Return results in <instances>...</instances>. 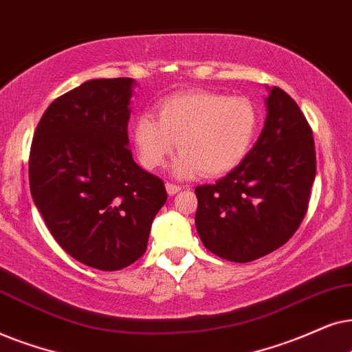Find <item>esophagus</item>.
<instances>
[{
	"label": "esophagus",
	"instance_id": "34e87169",
	"mask_svg": "<svg viewBox=\"0 0 352 352\" xmlns=\"http://www.w3.org/2000/svg\"><path fill=\"white\" fill-rule=\"evenodd\" d=\"M166 190H167V193L170 195V196H173V195H177L179 193V191L182 190L179 185H173V184H166Z\"/></svg>",
	"mask_w": 352,
	"mask_h": 352
}]
</instances>
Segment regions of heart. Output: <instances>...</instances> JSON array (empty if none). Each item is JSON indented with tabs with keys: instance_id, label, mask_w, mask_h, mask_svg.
Segmentation results:
<instances>
[{
	"instance_id": "1",
	"label": "heart",
	"mask_w": 352,
	"mask_h": 352,
	"mask_svg": "<svg viewBox=\"0 0 352 352\" xmlns=\"http://www.w3.org/2000/svg\"><path fill=\"white\" fill-rule=\"evenodd\" d=\"M154 116H138L132 142L142 166L162 167L179 143L177 177H220L245 161L254 144L261 116L246 96L186 91L159 102Z\"/></svg>"
}]
</instances>
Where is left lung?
<instances>
[{"instance_id": "8db88e82", "label": "left lung", "mask_w": 352, "mask_h": 352, "mask_svg": "<svg viewBox=\"0 0 352 352\" xmlns=\"http://www.w3.org/2000/svg\"><path fill=\"white\" fill-rule=\"evenodd\" d=\"M267 91L264 129L245 161L217 184L195 190L201 241L232 262L256 261L283 246L306 215L316 179L306 117L282 88Z\"/></svg>"}]
</instances>
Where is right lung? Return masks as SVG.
Listing matches in <instances>:
<instances>
[{
	"label": "right lung",
	"mask_w": 352,
	"mask_h": 352,
	"mask_svg": "<svg viewBox=\"0 0 352 352\" xmlns=\"http://www.w3.org/2000/svg\"><path fill=\"white\" fill-rule=\"evenodd\" d=\"M133 78H93L51 102L30 149V193L59 246L82 264L120 270L148 248L167 191L129 148Z\"/></svg>",
	"instance_id": "obj_1"
}]
</instances>
